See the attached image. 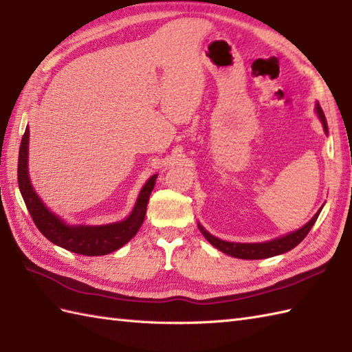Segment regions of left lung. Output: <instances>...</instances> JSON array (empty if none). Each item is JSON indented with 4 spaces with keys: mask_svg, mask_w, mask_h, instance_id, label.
<instances>
[{
    "mask_svg": "<svg viewBox=\"0 0 352 352\" xmlns=\"http://www.w3.org/2000/svg\"><path fill=\"white\" fill-rule=\"evenodd\" d=\"M315 109H316V113L320 119V122H322V125H324V131L328 133L327 119H325L322 109H320V106H319V102L316 104ZM322 207H320L318 213L313 216V218L300 230H296V231H294V233H289L283 237H276V239H274V241L261 242V243H234V242L221 241V239L212 236L207 230H204V227L201 226V223H198V228L201 230V233H203V236L207 239V241L214 246V248H218L223 254H228V256H231V257L245 258V260L267 258V257L278 256V254H284L290 250H294L298 243H301L302 239L309 234L311 227L315 226V222L318 219L320 210H322Z\"/></svg>",
    "mask_w": 352,
    "mask_h": 352,
    "instance_id": "1",
    "label": "left lung"
}]
</instances>
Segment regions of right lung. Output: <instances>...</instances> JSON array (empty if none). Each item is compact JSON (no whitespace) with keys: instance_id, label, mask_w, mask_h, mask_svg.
I'll list each match as a JSON object with an SVG mask.
<instances>
[{"instance_id":"obj_1","label":"right lung","mask_w":352,"mask_h":352,"mask_svg":"<svg viewBox=\"0 0 352 352\" xmlns=\"http://www.w3.org/2000/svg\"><path fill=\"white\" fill-rule=\"evenodd\" d=\"M28 139L30 130L27 126L19 146L18 184L36 227L50 242L71 252L83 254V256H106L119 250L136 236L144 223L146 206L154 189L157 174L148 178L133 207V212L124 221L107 223V226H69L52 213L33 189L28 175Z\"/></svg>"}]
</instances>
